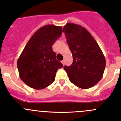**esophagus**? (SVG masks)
<instances>
[{
	"instance_id": "obj_1",
	"label": "esophagus",
	"mask_w": 121,
	"mask_h": 121,
	"mask_svg": "<svg viewBox=\"0 0 121 121\" xmlns=\"http://www.w3.org/2000/svg\"><path fill=\"white\" fill-rule=\"evenodd\" d=\"M61 62L63 65H64V64H65V60H62Z\"/></svg>"
}]
</instances>
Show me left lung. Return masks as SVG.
Segmentation results:
<instances>
[{
	"label": "left lung",
	"mask_w": 121,
	"mask_h": 121,
	"mask_svg": "<svg viewBox=\"0 0 121 121\" xmlns=\"http://www.w3.org/2000/svg\"><path fill=\"white\" fill-rule=\"evenodd\" d=\"M72 53L70 67L64 66L69 79L82 89L95 86L103 76L105 58L94 37L79 25L67 23L63 28Z\"/></svg>",
	"instance_id": "left-lung-1"
}]
</instances>
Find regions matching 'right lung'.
Here are the masks:
<instances>
[{
    "label": "right lung",
    "mask_w": 121,
    "mask_h": 121,
    "mask_svg": "<svg viewBox=\"0 0 121 121\" xmlns=\"http://www.w3.org/2000/svg\"><path fill=\"white\" fill-rule=\"evenodd\" d=\"M62 26L47 25L37 30L28 42L17 60L19 76L28 86L41 90L55 80L63 65L56 59L52 46L62 35Z\"/></svg>",
    "instance_id": "add662e5"
}]
</instances>
